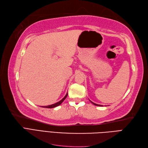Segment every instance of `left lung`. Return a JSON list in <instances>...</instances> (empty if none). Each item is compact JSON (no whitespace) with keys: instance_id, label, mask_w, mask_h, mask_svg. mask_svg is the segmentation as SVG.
Returning a JSON list of instances; mask_svg holds the SVG:
<instances>
[{"instance_id":"8db88e82","label":"left lung","mask_w":148,"mask_h":148,"mask_svg":"<svg viewBox=\"0 0 148 148\" xmlns=\"http://www.w3.org/2000/svg\"><path fill=\"white\" fill-rule=\"evenodd\" d=\"M93 105H95V106H102V105H99V104H97V103H93V102H92V101H90Z\"/></svg>"}]
</instances>
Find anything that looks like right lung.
<instances>
[{
	"label": "right lung",
	"mask_w": 148,
	"mask_h": 148,
	"mask_svg": "<svg viewBox=\"0 0 148 148\" xmlns=\"http://www.w3.org/2000/svg\"><path fill=\"white\" fill-rule=\"evenodd\" d=\"M67 95H68V93H66V95L64 97V98H63V99L61 100L60 101L58 102H56V103H54V104H52V105H49V106H43V107H45V108H54V107H57V106H60V104L62 103L64 101V99H65L66 98Z\"/></svg>",
	"instance_id": "right-lung-1"
}]
</instances>
